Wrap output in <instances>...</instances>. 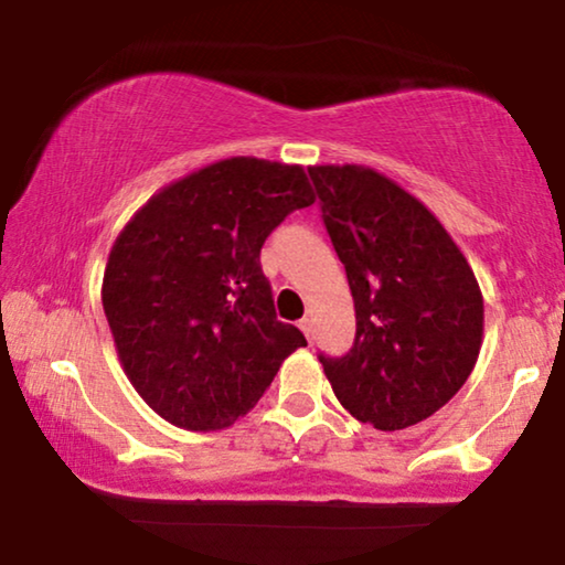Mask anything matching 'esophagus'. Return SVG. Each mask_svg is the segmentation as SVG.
Returning <instances> with one entry per match:
<instances>
[{"label": "esophagus", "mask_w": 565, "mask_h": 565, "mask_svg": "<svg viewBox=\"0 0 565 565\" xmlns=\"http://www.w3.org/2000/svg\"><path fill=\"white\" fill-rule=\"evenodd\" d=\"M299 328H301V332H305V335H307L309 343H312V340H315V322H312V317H305V320L299 322Z\"/></svg>", "instance_id": "34e87169"}]
</instances>
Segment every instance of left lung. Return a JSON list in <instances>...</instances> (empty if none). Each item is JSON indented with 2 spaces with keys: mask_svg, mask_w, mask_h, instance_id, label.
Returning a JSON list of instances; mask_svg holds the SVG:
<instances>
[{
  "mask_svg": "<svg viewBox=\"0 0 565 565\" xmlns=\"http://www.w3.org/2000/svg\"><path fill=\"white\" fill-rule=\"evenodd\" d=\"M322 222L355 305L353 348L320 353L338 402L392 433L445 407L481 351L479 281L438 217L384 173L312 166Z\"/></svg>",
  "mask_w": 565,
  "mask_h": 565,
  "instance_id": "8db88e82",
  "label": "left lung"
}]
</instances>
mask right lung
<instances>
[{"instance_id": "obj_1", "label": "right lung", "mask_w": 565, "mask_h": 565, "mask_svg": "<svg viewBox=\"0 0 565 565\" xmlns=\"http://www.w3.org/2000/svg\"><path fill=\"white\" fill-rule=\"evenodd\" d=\"M312 202L301 166L237 156L161 189L117 235L102 305L127 379L171 425H233L307 345L276 317L260 248Z\"/></svg>"}]
</instances>
